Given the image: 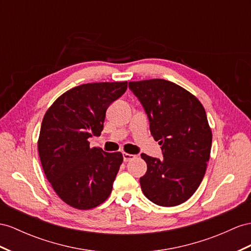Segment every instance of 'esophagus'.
Here are the masks:
<instances>
[{"instance_id": "34e87169", "label": "esophagus", "mask_w": 251, "mask_h": 251, "mask_svg": "<svg viewBox=\"0 0 251 251\" xmlns=\"http://www.w3.org/2000/svg\"><path fill=\"white\" fill-rule=\"evenodd\" d=\"M134 158H136V156H134V155H131V153H127V152H124V153H123L124 162L131 161V160H133Z\"/></svg>"}]
</instances>
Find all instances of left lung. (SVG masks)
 Instances as JSON below:
<instances>
[{
  "label": "left lung",
  "mask_w": 251,
  "mask_h": 251,
  "mask_svg": "<svg viewBox=\"0 0 251 251\" xmlns=\"http://www.w3.org/2000/svg\"><path fill=\"white\" fill-rule=\"evenodd\" d=\"M150 121L151 136L163 158L145 153L147 171L141 189L151 201L174 207L194 194L210 158L212 132L201 102L182 87L165 79L130 81Z\"/></svg>",
  "instance_id": "left-lung-1"
}]
</instances>
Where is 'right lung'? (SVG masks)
Masks as SVG:
<instances>
[{
	"mask_svg": "<svg viewBox=\"0 0 251 251\" xmlns=\"http://www.w3.org/2000/svg\"><path fill=\"white\" fill-rule=\"evenodd\" d=\"M126 89L127 81L85 83L59 96L44 114L40 161L54 191L71 207L92 209L110 195L123 156L90 149L88 139L100 136L106 110Z\"/></svg>",
	"mask_w": 251,
	"mask_h": 251,
	"instance_id": "right-lung-1",
	"label": "right lung"
}]
</instances>
